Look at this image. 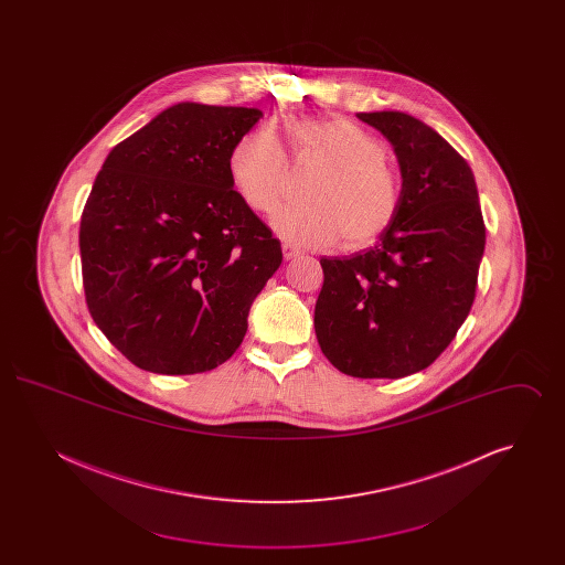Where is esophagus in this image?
<instances>
[{
  "instance_id": "esophagus-1",
  "label": "esophagus",
  "mask_w": 565,
  "mask_h": 565,
  "mask_svg": "<svg viewBox=\"0 0 565 565\" xmlns=\"http://www.w3.org/2000/svg\"><path fill=\"white\" fill-rule=\"evenodd\" d=\"M281 249H284V258L286 260H292L296 256H300V249L292 245V243H281Z\"/></svg>"
}]
</instances>
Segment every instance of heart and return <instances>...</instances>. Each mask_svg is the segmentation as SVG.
Masks as SVG:
<instances>
[{
    "label": "heart",
    "mask_w": 565,
    "mask_h": 565,
    "mask_svg": "<svg viewBox=\"0 0 565 565\" xmlns=\"http://www.w3.org/2000/svg\"><path fill=\"white\" fill-rule=\"evenodd\" d=\"M286 135L296 164L320 167L307 186V203L273 215L279 237L309 247H350L376 242L396 220L403 182L375 135L345 118H292ZM228 173L243 201L270 214L290 190V167L273 131L256 127L228 152Z\"/></svg>",
    "instance_id": "b5f03b06"
}]
</instances>
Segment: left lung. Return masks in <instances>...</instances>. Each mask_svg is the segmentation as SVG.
Instances as JSON below:
<instances>
[{
    "mask_svg": "<svg viewBox=\"0 0 565 565\" xmlns=\"http://www.w3.org/2000/svg\"><path fill=\"white\" fill-rule=\"evenodd\" d=\"M401 164L403 201L366 252L322 258L316 334L341 373L401 379L428 369L468 318L484 252L475 173L456 148L404 111H360Z\"/></svg>",
    "mask_w": 565,
    "mask_h": 565,
    "instance_id": "1",
    "label": "left lung"
}]
</instances>
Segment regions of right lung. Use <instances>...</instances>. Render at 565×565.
<instances>
[{"instance_id":"add662e5","label":"right lung","mask_w":565,"mask_h":565,"mask_svg":"<svg viewBox=\"0 0 565 565\" xmlns=\"http://www.w3.org/2000/svg\"><path fill=\"white\" fill-rule=\"evenodd\" d=\"M263 111L184 102L120 141L81 220L86 305L135 366L194 375L242 345L281 245L233 190L228 152Z\"/></svg>"}]
</instances>
